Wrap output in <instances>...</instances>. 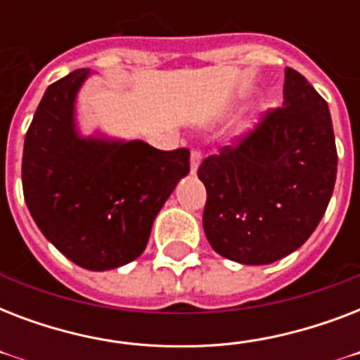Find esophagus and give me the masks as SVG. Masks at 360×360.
<instances>
[{"label":"esophagus","mask_w":360,"mask_h":360,"mask_svg":"<svg viewBox=\"0 0 360 360\" xmlns=\"http://www.w3.org/2000/svg\"><path fill=\"white\" fill-rule=\"evenodd\" d=\"M202 162V151H192L191 153V172L192 174H196L198 166Z\"/></svg>","instance_id":"1"}]
</instances>
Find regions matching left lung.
Listing matches in <instances>:
<instances>
[{
    "label": "left lung",
    "instance_id": "1",
    "mask_svg": "<svg viewBox=\"0 0 360 360\" xmlns=\"http://www.w3.org/2000/svg\"><path fill=\"white\" fill-rule=\"evenodd\" d=\"M336 166L329 106L288 67L282 106L198 168L213 250L243 265H267L295 252L323 219Z\"/></svg>",
    "mask_w": 360,
    "mask_h": 360
}]
</instances>
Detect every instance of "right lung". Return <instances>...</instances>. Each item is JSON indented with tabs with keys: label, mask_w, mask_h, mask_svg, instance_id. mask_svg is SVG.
<instances>
[{
	"label": "right lung",
	"mask_w": 360,
	"mask_h": 360,
	"mask_svg": "<svg viewBox=\"0 0 360 360\" xmlns=\"http://www.w3.org/2000/svg\"><path fill=\"white\" fill-rule=\"evenodd\" d=\"M89 72L44 93L25 134L22 186L42 236L76 265L108 271L146 250L153 220L191 172V151L80 136L75 104Z\"/></svg>",
	"instance_id": "right-lung-1"
}]
</instances>
